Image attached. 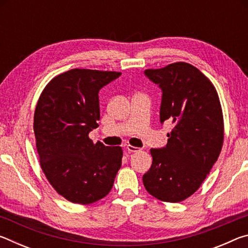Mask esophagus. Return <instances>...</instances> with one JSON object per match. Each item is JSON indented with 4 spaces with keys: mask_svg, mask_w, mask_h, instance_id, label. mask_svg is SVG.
I'll return each instance as SVG.
<instances>
[{
    "mask_svg": "<svg viewBox=\"0 0 248 248\" xmlns=\"http://www.w3.org/2000/svg\"><path fill=\"white\" fill-rule=\"evenodd\" d=\"M128 151L129 153H134V152H139L140 149L137 148V146H132V145H127V149H125Z\"/></svg>",
    "mask_w": 248,
    "mask_h": 248,
    "instance_id": "34e87169",
    "label": "esophagus"
}]
</instances>
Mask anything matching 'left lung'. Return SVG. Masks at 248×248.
I'll use <instances>...</instances> for the list:
<instances>
[{
  "mask_svg": "<svg viewBox=\"0 0 248 248\" xmlns=\"http://www.w3.org/2000/svg\"><path fill=\"white\" fill-rule=\"evenodd\" d=\"M163 92L159 119L170 121L165 148L151 149L152 165L142 177L146 191L180 202L199 189L221 153L223 112L212 82L196 66L175 62L144 71Z\"/></svg>",
  "mask_w": 248,
  "mask_h": 248,
  "instance_id": "left-lung-1",
  "label": "left lung"
}]
</instances>
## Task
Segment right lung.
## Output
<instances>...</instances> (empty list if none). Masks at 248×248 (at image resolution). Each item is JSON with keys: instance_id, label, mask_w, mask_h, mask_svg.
I'll list each match as a JSON object with an SVG mask.
<instances>
[{"instance_id": "obj_1", "label": "right lung", "mask_w": 248, "mask_h": 248, "mask_svg": "<svg viewBox=\"0 0 248 248\" xmlns=\"http://www.w3.org/2000/svg\"><path fill=\"white\" fill-rule=\"evenodd\" d=\"M120 72L72 69L54 77L39 96L33 132L40 167L59 195L90 204L111 190L121 167L123 149L94 143L98 127V92Z\"/></svg>"}]
</instances>
